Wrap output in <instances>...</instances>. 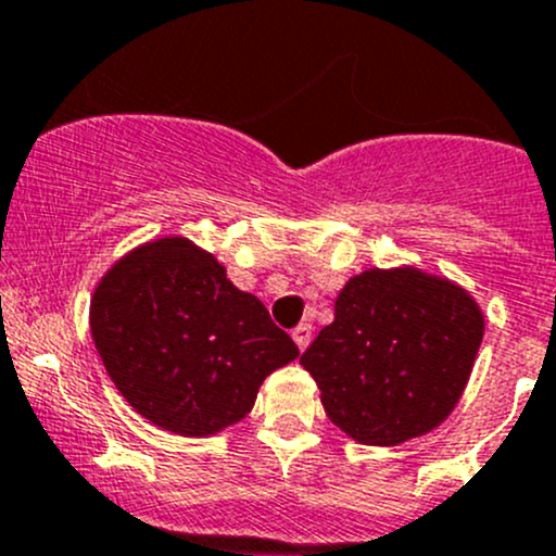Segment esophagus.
<instances>
[{"mask_svg":"<svg viewBox=\"0 0 556 556\" xmlns=\"http://www.w3.org/2000/svg\"><path fill=\"white\" fill-rule=\"evenodd\" d=\"M291 337H294V342H296V348H300V351H305L307 345H311V337H313V326L311 324H300L296 326L294 331H291Z\"/></svg>","mask_w":556,"mask_h":556,"instance_id":"34e87169","label":"esophagus"}]
</instances>
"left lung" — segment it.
Segmentation results:
<instances>
[{
    "mask_svg": "<svg viewBox=\"0 0 556 556\" xmlns=\"http://www.w3.org/2000/svg\"><path fill=\"white\" fill-rule=\"evenodd\" d=\"M482 334V311L460 286L415 267L366 270L348 280L300 364L334 426L388 447L455 409Z\"/></svg>",
    "mask_w": 556,
    "mask_h": 556,
    "instance_id": "obj_1",
    "label": "left lung"
}]
</instances>
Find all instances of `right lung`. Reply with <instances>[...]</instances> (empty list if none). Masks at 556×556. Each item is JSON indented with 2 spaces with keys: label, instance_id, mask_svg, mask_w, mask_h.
Masks as SVG:
<instances>
[{
  "label": "right lung",
  "instance_id": "add662e5",
  "mask_svg": "<svg viewBox=\"0 0 556 556\" xmlns=\"http://www.w3.org/2000/svg\"><path fill=\"white\" fill-rule=\"evenodd\" d=\"M90 331L128 404L181 437L238 422L262 380L300 356L267 307L185 238L119 260L90 302Z\"/></svg>",
  "mask_w": 556,
  "mask_h": 556
}]
</instances>
